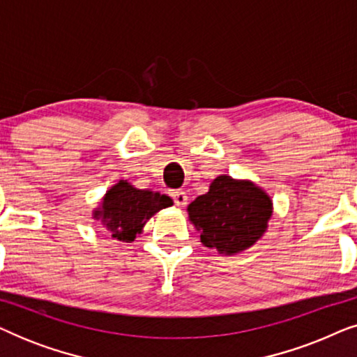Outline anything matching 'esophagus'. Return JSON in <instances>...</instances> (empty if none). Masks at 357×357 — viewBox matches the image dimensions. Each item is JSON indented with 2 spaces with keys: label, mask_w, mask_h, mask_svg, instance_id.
Returning <instances> with one entry per match:
<instances>
[{
  "label": "esophagus",
  "mask_w": 357,
  "mask_h": 357,
  "mask_svg": "<svg viewBox=\"0 0 357 357\" xmlns=\"http://www.w3.org/2000/svg\"><path fill=\"white\" fill-rule=\"evenodd\" d=\"M170 197L174 198V203L177 204V206H180V208H183L185 204H187V202H188L187 193H185L183 190H174V192H170Z\"/></svg>",
  "instance_id": "1"
}]
</instances>
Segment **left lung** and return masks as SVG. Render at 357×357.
<instances>
[{
    "label": "left lung",
    "instance_id": "8db88e82",
    "mask_svg": "<svg viewBox=\"0 0 357 357\" xmlns=\"http://www.w3.org/2000/svg\"><path fill=\"white\" fill-rule=\"evenodd\" d=\"M271 213V199L263 190L227 175L214 178L209 192L188 204L203 245L226 255L252 247L266 231Z\"/></svg>",
    "mask_w": 357,
    "mask_h": 357
}]
</instances>
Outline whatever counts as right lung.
Here are the masks:
<instances>
[{"label": "right lung", "instance_id": "right-lung-1", "mask_svg": "<svg viewBox=\"0 0 357 357\" xmlns=\"http://www.w3.org/2000/svg\"><path fill=\"white\" fill-rule=\"evenodd\" d=\"M167 206H172L167 195L138 190L126 180H120L105 193L96 218L102 219V229L109 236L131 242L154 213Z\"/></svg>", "mask_w": 357, "mask_h": 357}]
</instances>
